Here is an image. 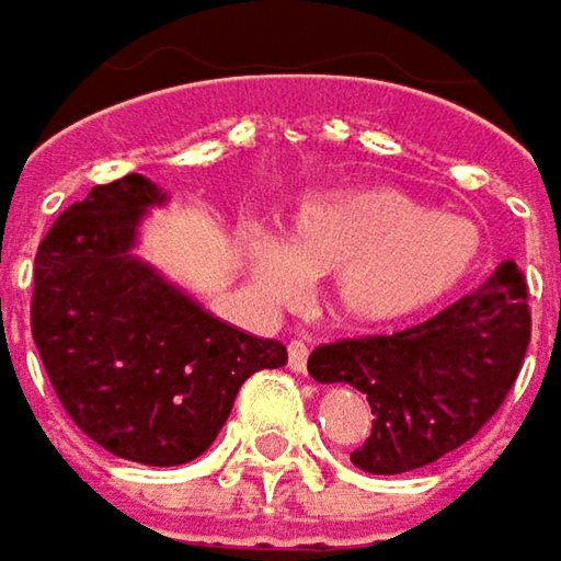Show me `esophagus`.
Returning <instances> with one entry per match:
<instances>
[{
    "mask_svg": "<svg viewBox=\"0 0 561 561\" xmlns=\"http://www.w3.org/2000/svg\"><path fill=\"white\" fill-rule=\"evenodd\" d=\"M307 354H310V347H307L304 341H291V344H288V369L304 373V369H307Z\"/></svg>",
    "mask_w": 561,
    "mask_h": 561,
    "instance_id": "1",
    "label": "esophagus"
}]
</instances>
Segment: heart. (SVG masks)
Returning <instances> with one entry per match:
<instances>
[{
    "mask_svg": "<svg viewBox=\"0 0 561 561\" xmlns=\"http://www.w3.org/2000/svg\"><path fill=\"white\" fill-rule=\"evenodd\" d=\"M251 276L270 298H288L300 276H332L329 304L359 325L422 313L454 295L484 261V229L435 210L403 188L363 185L307 195L285 239L244 232Z\"/></svg>",
    "mask_w": 561,
    "mask_h": 561,
    "instance_id": "1",
    "label": "heart"
}]
</instances>
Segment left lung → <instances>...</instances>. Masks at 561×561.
Listing matches in <instances>:
<instances>
[{"mask_svg": "<svg viewBox=\"0 0 561 561\" xmlns=\"http://www.w3.org/2000/svg\"><path fill=\"white\" fill-rule=\"evenodd\" d=\"M528 341V285L506 261L437 317L394 335L322 344L307 369L322 385L357 388L373 407V432L351 462L369 474H400L481 432L515 385Z\"/></svg>", "mask_w": 561, "mask_h": 561, "instance_id": "8db88e82", "label": "left lung"}]
</instances>
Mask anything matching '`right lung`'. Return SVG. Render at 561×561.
Returning a JSON list of instances; mask_svg holds the SVG:
<instances>
[{"label": "right lung", "mask_w": 561, "mask_h": 561, "mask_svg": "<svg viewBox=\"0 0 561 561\" xmlns=\"http://www.w3.org/2000/svg\"><path fill=\"white\" fill-rule=\"evenodd\" d=\"M167 195L142 173L95 185L39 242L30 329L77 428L107 454L183 466L220 435L236 394L279 369L285 344L210 317L133 254Z\"/></svg>", "instance_id": "1"}]
</instances>
